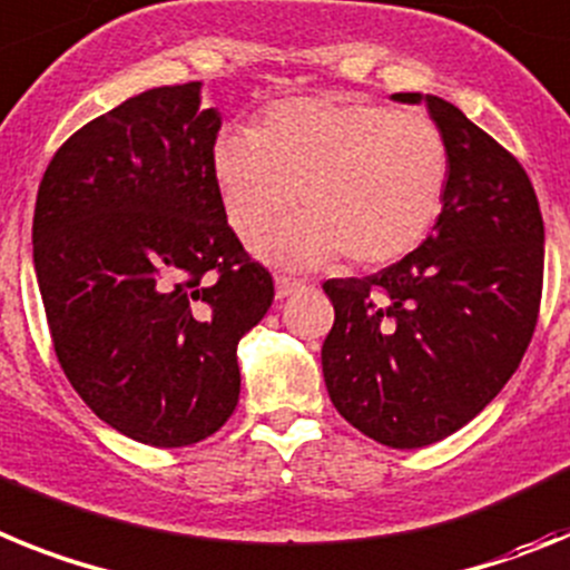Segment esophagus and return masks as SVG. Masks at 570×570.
<instances>
[{
	"mask_svg": "<svg viewBox=\"0 0 570 570\" xmlns=\"http://www.w3.org/2000/svg\"><path fill=\"white\" fill-rule=\"evenodd\" d=\"M304 281H295V278H286V275H278V278H275V298L278 301H284V298H289L292 292H298V289H304Z\"/></svg>",
	"mask_w": 570,
	"mask_h": 570,
	"instance_id": "1",
	"label": "esophagus"
}]
</instances>
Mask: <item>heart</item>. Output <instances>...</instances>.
I'll return each mask as SVG.
<instances>
[{"label":"heart","instance_id":"1","mask_svg":"<svg viewBox=\"0 0 570 570\" xmlns=\"http://www.w3.org/2000/svg\"><path fill=\"white\" fill-rule=\"evenodd\" d=\"M212 180L226 224L257 246L292 209L304 215L261 246L272 264L309 269L338 255L387 266L422 244L444 209L450 148L424 114L358 97H292L252 131L212 140Z\"/></svg>","mask_w":570,"mask_h":570}]
</instances>
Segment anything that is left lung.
I'll return each mask as SVG.
<instances>
[{
  "instance_id": "1",
  "label": "left lung",
  "mask_w": 570,
  "mask_h": 570,
  "mask_svg": "<svg viewBox=\"0 0 570 570\" xmlns=\"http://www.w3.org/2000/svg\"><path fill=\"white\" fill-rule=\"evenodd\" d=\"M444 209L419 249L367 278L324 284L335 324L321 346L326 393L361 433L395 450L433 444L482 413L517 373L542 298L546 226L508 148L442 97Z\"/></svg>"
}]
</instances>
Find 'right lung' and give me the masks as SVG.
Segmentation results:
<instances>
[{
    "instance_id": "1",
    "label": "right lung",
    "mask_w": 570,
    "mask_h": 570,
    "mask_svg": "<svg viewBox=\"0 0 570 570\" xmlns=\"http://www.w3.org/2000/svg\"><path fill=\"white\" fill-rule=\"evenodd\" d=\"M200 82L120 102L68 137L39 183L33 266L79 399L135 442L186 448L240 395L237 341L275 298L226 224Z\"/></svg>"
}]
</instances>
